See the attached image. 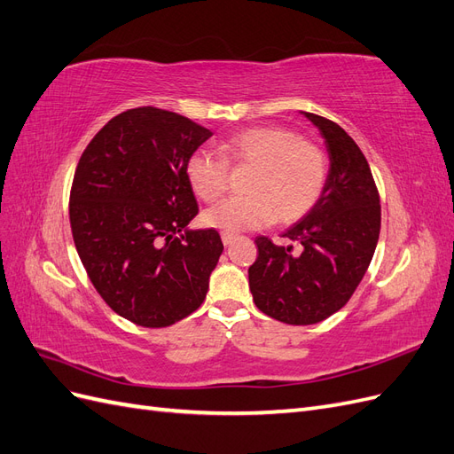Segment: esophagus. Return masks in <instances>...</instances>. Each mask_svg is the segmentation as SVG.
<instances>
[{
	"label": "esophagus",
	"instance_id": "esophagus-1",
	"mask_svg": "<svg viewBox=\"0 0 454 454\" xmlns=\"http://www.w3.org/2000/svg\"><path fill=\"white\" fill-rule=\"evenodd\" d=\"M235 239H237V237H235V235H229V232H223V235H222V240H223L225 246H231L232 242H235Z\"/></svg>",
	"mask_w": 454,
	"mask_h": 454
}]
</instances>
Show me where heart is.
Segmentation results:
<instances>
[{
	"mask_svg": "<svg viewBox=\"0 0 454 454\" xmlns=\"http://www.w3.org/2000/svg\"><path fill=\"white\" fill-rule=\"evenodd\" d=\"M222 155L199 149L185 162L193 193L212 202L223 193L231 164H252L244 182L248 195L227 197L202 214V222L237 235L269 223H294L305 217L324 195L327 159L324 151L286 127L263 125L231 134L222 142Z\"/></svg>",
	"mask_w": 454,
	"mask_h": 454,
	"instance_id": "b5f03b06",
	"label": "heart"
}]
</instances>
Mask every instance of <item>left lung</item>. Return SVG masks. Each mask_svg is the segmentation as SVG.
I'll list each match as a JSON object with an SVG mask.
<instances>
[{
	"label": "left lung",
	"mask_w": 454,
	"mask_h": 454,
	"mask_svg": "<svg viewBox=\"0 0 454 454\" xmlns=\"http://www.w3.org/2000/svg\"><path fill=\"white\" fill-rule=\"evenodd\" d=\"M303 115L320 130L329 153L324 195L282 235L303 252L257 237V259L248 269L255 307L292 325L318 324L348 303L380 232L379 191L362 149L337 122Z\"/></svg>",
	"instance_id": "8db88e82"
}]
</instances>
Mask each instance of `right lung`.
I'll list each match as a JSON object with an SVG mask.
<instances>
[{
  "instance_id": "obj_1",
  "label": "right lung",
  "mask_w": 454,
  "mask_h": 454,
  "mask_svg": "<svg viewBox=\"0 0 454 454\" xmlns=\"http://www.w3.org/2000/svg\"><path fill=\"white\" fill-rule=\"evenodd\" d=\"M212 132L159 107L119 114L75 168L70 223L92 286L122 318L167 327L195 312L223 252L215 229H187L199 204L185 162Z\"/></svg>"
}]
</instances>
